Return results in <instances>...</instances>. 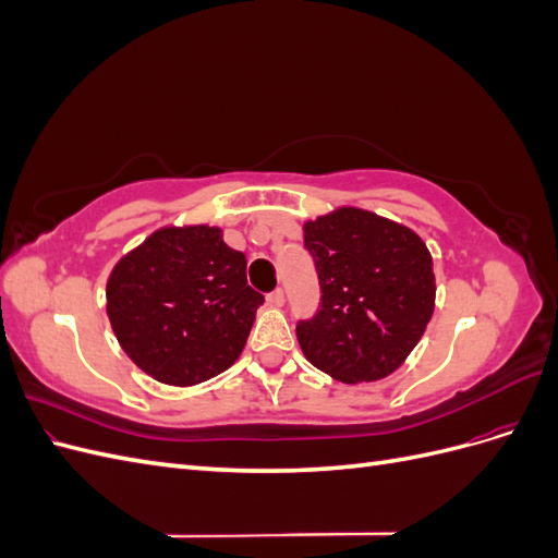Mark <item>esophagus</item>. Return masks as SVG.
I'll use <instances>...</instances> for the list:
<instances>
[{
    "label": "esophagus",
    "mask_w": 558,
    "mask_h": 558,
    "mask_svg": "<svg viewBox=\"0 0 558 558\" xmlns=\"http://www.w3.org/2000/svg\"><path fill=\"white\" fill-rule=\"evenodd\" d=\"M286 302V295H283V291L281 289H277V291H272L267 295V305H272V307H281Z\"/></svg>",
    "instance_id": "obj_1"
}]
</instances>
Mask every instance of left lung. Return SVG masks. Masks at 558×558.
<instances>
[{"label": "left lung", "mask_w": 558, "mask_h": 558, "mask_svg": "<svg viewBox=\"0 0 558 558\" xmlns=\"http://www.w3.org/2000/svg\"><path fill=\"white\" fill-rule=\"evenodd\" d=\"M320 305L295 335L307 361L344 384L398 369L435 310L433 258L410 228L340 207L305 223Z\"/></svg>", "instance_id": "1"}]
</instances>
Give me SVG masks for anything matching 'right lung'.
<instances>
[{"mask_svg":"<svg viewBox=\"0 0 558 558\" xmlns=\"http://www.w3.org/2000/svg\"><path fill=\"white\" fill-rule=\"evenodd\" d=\"M265 298L221 228H160L116 263L107 314L118 344L146 375L193 386L221 375L246 344Z\"/></svg>","mask_w":558,"mask_h":558,"instance_id":"right-lung-1","label":"right lung"}]
</instances>
